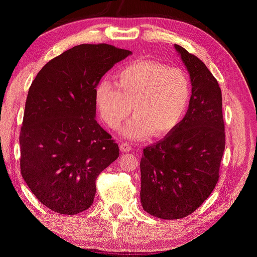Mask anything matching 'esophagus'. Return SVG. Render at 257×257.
<instances>
[{"instance_id": "esophagus-1", "label": "esophagus", "mask_w": 257, "mask_h": 257, "mask_svg": "<svg viewBox=\"0 0 257 257\" xmlns=\"http://www.w3.org/2000/svg\"><path fill=\"white\" fill-rule=\"evenodd\" d=\"M120 149H121V152H122V153H129L133 149V147H132V145L128 144V143H121L120 144Z\"/></svg>"}]
</instances>
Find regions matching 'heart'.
I'll list each match as a JSON object with an SVG mask.
<instances>
[{
  "mask_svg": "<svg viewBox=\"0 0 257 257\" xmlns=\"http://www.w3.org/2000/svg\"><path fill=\"white\" fill-rule=\"evenodd\" d=\"M115 84L99 82L95 101L102 120L114 128L129 113L136 114L119 128L128 139H146L152 133L165 136L183 118L191 96L190 77L183 69L139 60L121 68Z\"/></svg>",
  "mask_w": 257,
  "mask_h": 257,
  "instance_id": "1",
  "label": "heart"
}]
</instances>
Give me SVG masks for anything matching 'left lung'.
<instances>
[{"label":"left lung","instance_id":"1","mask_svg":"<svg viewBox=\"0 0 257 257\" xmlns=\"http://www.w3.org/2000/svg\"><path fill=\"white\" fill-rule=\"evenodd\" d=\"M190 74L189 109L162 141L144 149L141 201L161 219H181L206 201L219 179L225 151L221 90L197 56L174 46Z\"/></svg>","mask_w":257,"mask_h":257}]
</instances>
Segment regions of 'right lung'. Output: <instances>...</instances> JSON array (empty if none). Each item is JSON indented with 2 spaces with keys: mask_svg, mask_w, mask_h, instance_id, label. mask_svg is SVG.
I'll list each match as a JSON object with an SVG mask.
<instances>
[{
  "mask_svg": "<svg viewBox=\"0 0 257 257\" xmlns=\"http://www.w3.org/2000/svg\"><path fill=\"white\" fill-rule=\"evenodd\" d=\"M129 55L108 44L78 45L46 64L31 84L20 133L21 174L55 212L90 208L96 177L119 157L118 145L95 120V90Z\"/></svg>",
  "mask_w": 257,
  "mask_h": 257,
  "instance_id": "add662e5",
  "label": "right lung"
}]
</instances>
